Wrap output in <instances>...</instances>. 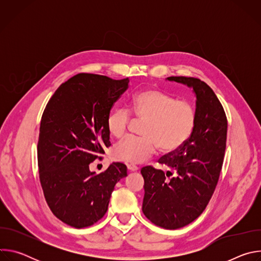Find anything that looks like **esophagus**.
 Here are the masks:
<instances>
[{
    "label": "esophagus",
    "instance_id": "obj_1",
    "mask_svg": "<svg viewBox=\"0 0 261 261\" xmlns=\"http://www.w3.org/2000/svg\"><path fill=\"white\" fill-rule=\"evenodd\" d=\"M127 168H128V170H130V171H136V170H138V167H137L136 165H134V164H128V165H127Z\"/></svg>",
    "mask_w": 261,
    "mask_h": 261
}]
</instances>
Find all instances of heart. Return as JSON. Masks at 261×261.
Here are the masks:
<instances>
[{"label":"heart","instance_id":"heart-1","mask_svg":"<svg viewBox=\"0 0 261 261\" xmlns=\"http://www.w3.org/2000/svg\"><path fill=\"white\" fill-rule=\"evenodd\" d=\"M130 111L136 120L143 122L141 137H126L113 150L116 160L141 163L152 157L158 146L162 153L177 151L192 136L197 113L187 100L158 89H145L135 94L130 102ZM131 122V115L125 108L111 111L106 120L110 135L121 138Z\"/></svg>","mask_w":261,"mask_h":261}]
</instances>
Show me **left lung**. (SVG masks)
Wrapping results in <instances>:
<instances>
[{"mask_svg":"<svg viewBox=\"0 0 261 261\" xmlns=\"http://www.w3.org/2000/svg\"><path fill=\"white\" fill-rule=\"evenodd\" d=\"M167 80L193 88L197 122L187 142L158 160L168 167L166 172L151 165L141 168L142 212L155 225L177 229L197 219L214 194L225 155L227 118L221 102L204 82L185 76Z\"/></svg>","mask_w":261,"mask_h":261,"instance_id":"obj_1","label":"left lung"}]
</instances>
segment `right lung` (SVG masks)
<instances>
[{
	"label": "right lung",
	"mask_w": 261,
	"mask_h": 261,
	"mask_svg": "<svg viewBox=\"0 0 261 261\" xmlns=\"http://www.w3.org/2000/svg\"><path fill=\"white\" fill-rule=\"evenodd\" d=\"M129 82L79 73L45 106L37 145L39 178L50 211L69 226L85 228L102 219L116 184L127 176L123 163L99 174L90 163L110 145L106 120Z\"/></svg>",
	"instance_id": "add662e5"
}]
</instances>
